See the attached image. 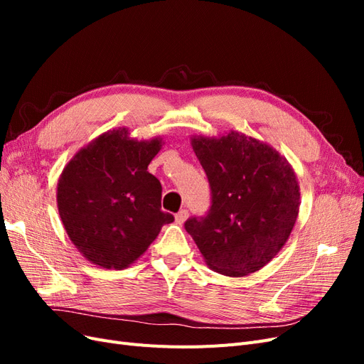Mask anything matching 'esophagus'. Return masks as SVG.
Listing matches in <instances>:
<instances>
[{"mask_svg":"<svg viewBox=\"0 0 364 364\" xmlns=\"http://www.w3.org/2000/svg\"><path fill=\"white\" fill-rule=\"evenodd\" d=\"M186 218H188V211H185V209H182V211H179L178 214L174 215V220H176V223H178V225H183Z\"/></svg>","mask_w":364,"mask_h":364,"instance_id":"obj_1","label":"esophagus"}]
</instances>
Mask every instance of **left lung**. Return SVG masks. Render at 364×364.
I'll return each mask as SVG.
<instances>
[{"mask_svg": "<svg viewBox=\"0 0 364 364\" xmlns=\"http://www.w3.org/2000/svg\"><path fill=\"white\" fill-rule=\"evenodd\" d=\"M191 147L213 205L206 217L186 220V232L211 270L232 278L258 272L287 243L299 215L294 168L267 142L238 130L193 135Z\"/></svg>", "mask_w": 364, "mask_h": 364, "instance_id": "left-lung-1", "label": "left lung"}]
</instances>
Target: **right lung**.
I'll return each mask as SVG.
<instances>
[{
    "instance_id": "add662e5",
    "label": "right lung",
    "mask_w": 364,
    "mask_h": 364,
    "mask_svg": "<svg viewBox=\"0 0 364 364\" xmlns=\"http://www.w3.org/2000/svg\"><path fill=\"white\" fill-rule=\"evenodd\" d=\"M162 138L138 141L127 127L107 130L65 165L58 209L82 255L102 269L134 264L174 217L161 211V182L147 171Z\"/></svg>"
}]
</instances>
